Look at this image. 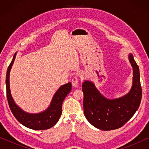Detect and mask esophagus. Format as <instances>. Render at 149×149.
I'll list each match as a JSON object with an SVG mask.
<instances>
[{
    "label": "esophagus",
    "mask_w": 149,
    "mask_h": 149,
    "mask_svg": "<svg viewBox=\"0 0 149 149\" xmlns=\"http://www.w3.org/2000/svg\"><path fill=\"white\" fill-rule=\"evenodd\" d=\"M79 79L77 78V77H74V78H73V79H72V86H74V87H78V85H79Z\"/></svg>",
    "instance_id": "obj_1"
}]
</instances>
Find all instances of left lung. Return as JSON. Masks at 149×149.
Instances as JSON below:
<instances>
[{
	"instance_id": "obj_1",
	"label": "left lung",
	"mask_w": 149,
	"mask_h": 149,
	"mask_svg": "<svg viewBox=\"0 0 149 149\" xmlns=\"http://www.w3.org/2000/svg\"><path fill=\"white\" fill-rule=\"evenodd\" d=\"M129 60L133 68V83L127 94L116 99H108L89 81L82 84L83 109L86 119L100 130L109 131L127 123L139 108L142 99L139 67L130 54Z\"/></svg>"
}]
</instances>
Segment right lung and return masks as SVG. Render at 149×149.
Returning <instances> with one entry per match:
<instances>
[{
	"instance_id": "right-lung-1",
	"label": "right lung",
	"mask_w": 149,
	"mask_h": 149,
	"mask_svg": "<svg viewBox=\"0 0 149 149\" xmlns=\"http://www.w3.org/2000/svg\"><path fill=\"white\" fill-rule=\"evenodd\" d=\"M16 53L7 68L6 75V88L7 97L10 109L16 119L26 127L34 130H47L52 127L59 121L62 115V105L63 101L72 89L71 83H68L61 86L55 93L52 100L47 109L43 112L36 114L26 113L18 107L12 97L9 85V74L11 67L15 59Z\"/></svg>"
}]
</instances>
